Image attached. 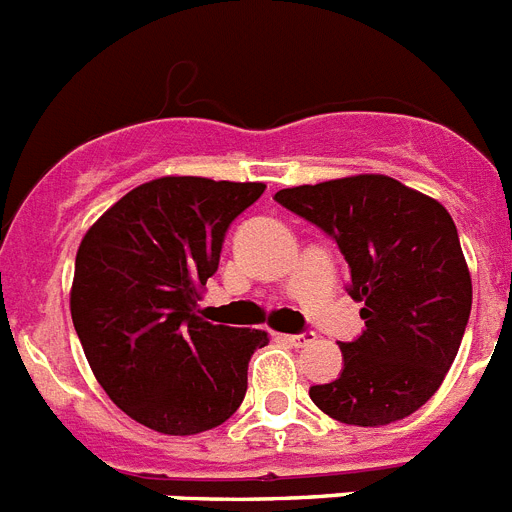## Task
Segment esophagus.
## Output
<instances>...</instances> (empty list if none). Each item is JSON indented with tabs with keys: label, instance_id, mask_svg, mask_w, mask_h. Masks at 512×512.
I'll use <instances>...</instances> for the list:
<instances>
[{
	"label": "esophagus",
	"instance_id": "34e87169",
	"mask_svg": "<svg viewBox=\"0 0 512 512\" xmlns=\"http://www.w3.org/2000/svg\"><path fill=\"white\" fill-rule=\"evenodd\" d=\"M287 342H293L295 348H303V345H311L316 340L314 332H301V335H285Z\"/></svg>",
	"mask_w": 512,
	"mask_h": 512
}]
</instances>
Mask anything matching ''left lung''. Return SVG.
<instances>
[{
  "label": "left lung",
  "mask_w": 512,
  "mask_h": 512,
  "mask_svg": "<svg viewBox=\"0 0 512 512\" xmlns=\"http://www.w3.org/2000/svg\"><path fill=\"white\" fill-rule=\"evenodd\" d=\"M335 238L348 261L363 335L342 342V374L308 390L319 411L353 426L411 416L439 390L471 314V274L453 217L387 175H353L274 193Z\"/></svg>",
  "instance_id": "8db88e82"
}]
</instances>
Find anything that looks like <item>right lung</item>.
<instances>
[{"label": "right lung", "mask_w": 512, "mask_h": 512, "mask_svg": "<svg viewBox=\"0 0 512 512\" xmlns=\"http://www.w3.org/2000/svg\"><path fill=\"white\" fill-rule=\"evenodd\" d=\"M264 183L156 177L109 206L80 240L70 290L75 332L120 411L154 432L188 437L225 424L248 390L264 329L198 314L232 219Z\"/></svg>", "instance_id": "right-lung-1"}]
</instances>
